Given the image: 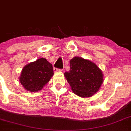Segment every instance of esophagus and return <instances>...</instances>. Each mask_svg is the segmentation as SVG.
I'll return each instance as SVG.
<instances>
[{"label": "esophagus", "instance_id": "34e87169", "mask_svg": "<svg viewBox=\"0 0 131 131\" xmlns=\"http://www.w3.org/2000/svg\"><path fill=\"white\" fill-rule=\"evenodd\" d=\"M57 71H62L61 69H58L57 68H54V72H57Z\"/></svg>", "mask_w": 131, "mask_h": 131}]
</instances>
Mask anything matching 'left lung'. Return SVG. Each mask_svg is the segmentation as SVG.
Here are the masks:
<instances>
[{
    "mask_svg": "<svg viewBox=\"0 0 131 131\" xmlns=\"http://www.w3.org/2000/svg\"><path fill=\"white\" fill-rule=\"evenodd\" d=\"M74 94L89 98L99 90L103 82L102 71L95 63L79 57L70 60V70L64 73Z\"/></svg>",
    "mask_w": 131,
    "mask_h": 131,
    "instance_id": "8db88e82",
    "label": "left lung"
}]
</instances>
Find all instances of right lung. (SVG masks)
<instances>
[{
    "instance_id": "obj_1",
    "label": "right lung",
    "mask_w": 131,
    "mask_h": 131,
    "mask_svg": "<svg viewBox=\"0 0 131 131\" xmlns=\"http://www.w3.org/2000/svg\"><path fill=\"white\" fill-rule=\"evenodd\" d=\"M53 75V66L47 59L40 58L23 67L19 81L27 91H40Z\"/></svg>"
}]
</instances>
